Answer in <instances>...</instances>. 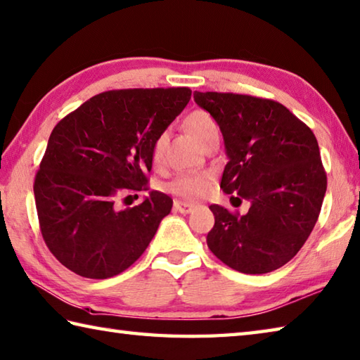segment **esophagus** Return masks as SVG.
<instances>
[{"label": "esophagus", "instance_id": "obj_1", "mask_svg": "<svg viewBox=\"0 0 360 360\" xmlns=\"http://www.w3.org/2000/svg\"><path fill=\"white\" fill-rule=\"evenodd\" d=\"M193 207H195V204H192V202H187V201H174V210H176V212H179V214H188V212H192Z\"/></svg>", "mask_w": 360, "mask_h": 360}]
</instances>
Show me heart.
<instances>
[{"label":"heart","instance_id":"1","mask_svg":"<svg viewBox=\"0 0 360 360\" xmlns=\"http://www.w3.org/2000/svg\"><path fill=\"white\" fill-rule=\"evenodd\" d=\"M187 128L193 134V137L202 143L209 136L218 132V126L214 117L206 110H195L187 117ZM167 142V132H162L154 140L151 156L154 162H159L164 156ZM210 186H212V174L209 172H198V173H182L173 178L165 186L167 192L173 195L182 196V198H200V196L206 195Z\"/></svg>","mask_w":360,"mask_h":360}]
</instances>
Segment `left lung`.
<instances>
[{"label":"left lung","instance_id":"obj_1","mask_svg":"<svg viewBox=\"0 0 360 360\" xmlns=\"http://www.w3.org/2000/svg\"><path fill=\"white\" fill-rule=\"evenodd\" d=\"M215 118L228 164L220 187L248 200L246 215L209 206L215 224L207 246L223 264L246 274L278 270L306 243L319 220L328 178L312 129L269 98L195 91Z\"/></svg>","mask_w":360,"mask_h":360}]
</instances>
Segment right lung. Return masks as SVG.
<instances>
[{
  "label": "right lung",
  "mask_w": 360,
  "mask_h": 360,
  "mask_svg": "<svg viewBox=\"0 0 360 360\" xmlns=\"http://www.w3.org/2000/svg\"><path fill=\"white\" fill-rule=\"evenodd\" d=\"M190 96L188 87L108 90L54 126L34 196L41 237L63 266L108 279L143 255L173 201L158 190L139 206L118 201L150 190L154 140Z\"/></svg>",
  "instance_id": "1"
}]
</instances>
